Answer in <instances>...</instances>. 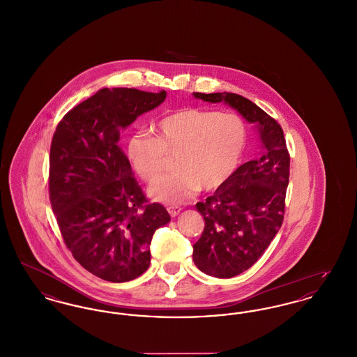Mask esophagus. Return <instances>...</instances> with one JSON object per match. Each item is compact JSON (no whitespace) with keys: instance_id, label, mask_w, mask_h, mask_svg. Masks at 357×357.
<instances>
[{"instance_id":"obj_1","label":"esophagus","mask_w":357,"mask_h":357,"mask_svg":"<svg viewBox=\"0 0 357 357\" xmlns=\"http://www.w3.org/2000/svg\"><path fill=\"white\" fill-rule=\"evenodd\" d=\"M167 211H169L171 217L174 218V217H176L182 211V208L178 207V206H167Z\"/></svg>"}]
</instances>
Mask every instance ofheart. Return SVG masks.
<instances>
[{
	"mask_svg": "<svg viewBox=\"0 0 357 357\" xmlns=\"http://www.w3.org/2000/svg\"><path fill=\"white\" fill-rule=\"evenodd\" d=\"M156 137L135 134L128 139L127 156L146 182L156 181L174 156L176 172L153 183L150 195L163 204H183L204 186L215 190L237 170L246 146V127L233 112L187 107L163 116Z\"/></svg>",
	"mask_w": 357,
	"mask_h": 357,
	"instance_id": "heart-1",
	"label": "heart"
}]
</instances>
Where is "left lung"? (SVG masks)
<instances>
[{
    "mask_svg": "<svg viewBox=\"0 0 357 357\" xmlns=\"http://www.w3.org/2000/svg\"><path fill=\"white\" fill-rule=\"evenodd\" d=\"M192 95L237 109L255 124L262 144L258 158L239 166L211 197L197 204L204 229L192 246L194 264L208 275L231 278L255 265L282 225L290 156L281 126L255 102L230 92Z\"/></svg>",
    "mask_w": 357,
    "mask_h": 357,
    "instance_id": "1",
    "label": "left lung"
}]
</instances>
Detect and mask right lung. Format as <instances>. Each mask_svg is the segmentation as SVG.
<instances>
[{
	"instance_id": "1",
	"label": "right lung",
	"mask_w": 357,
	"mask_h": 357,
	"mask_svg": "<svg viewBox=\"0 0 357 357\" xmlns=\"http://www.w3.org/2000/svg\"><path fill=\"white\" fill-rule=\"evenodd\" d=\"M166 99L135 88H102L59 123L50 155V198L73 258L109 282L131 281L150 266L153 233L170 222L160 204H149L120 130Z\"/></svg>"
}]
</instances>
